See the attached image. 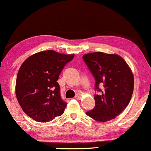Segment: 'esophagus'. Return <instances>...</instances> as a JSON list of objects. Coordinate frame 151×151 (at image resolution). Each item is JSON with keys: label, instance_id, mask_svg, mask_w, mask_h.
<instances>
[{"label": "esophagus", "instance_id": "obj_1", "mask_svg": "<svg viewBox=\"0 0 151 151\" xmlns=\"http://www.w3.org/2000/svg\"><path fill=\"white\" fill-rule=\"evenodd\" d=\"M81 98V94H79V93H78V94L76 95V99H77L80 100Z\"/></svg>", "mask_w": 151, "mask_h": 151}]
</instances>
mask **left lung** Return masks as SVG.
Returning <instances> with one entry per match:
<instances>
[{
	"label": "left lung",
	"instance_id": "left-lung-1",
	"mask_svg": "<svg viewBox=\"0 0 151 151\" xmlns=\"http://www.w3.org/2000/svg\"><path fill=\"white\" fill-rule=\"evenodd\" d=\"M84 62L94 77L95 107L86 114L96 121L114 119L124 109L132 97L134 78L122 57L101 52L85 54ZM101 88L100 89V88Z\"/></svg>",
	"mask_w": 151,
	"mask_h": 151
}]
</instances>
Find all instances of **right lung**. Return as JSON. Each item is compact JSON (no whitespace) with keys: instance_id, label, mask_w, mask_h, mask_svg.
<instances>
[{"instance_id":"obj_1","label":"right lung","mask_w":151,"mask_h":151,"mask_svg":"<svg viewBox=\"0 0 151 151\" xmlns=\"http://www.w3.org/2000/svg\"><path fill=\"white\" fill-rule=\"evenodd\" d=\"M74 55L47 50L29 57L22 63L16 82V96L26 114L39 122L62 115L67 106L57 81Z\"/></svg>"}]
</instances>
